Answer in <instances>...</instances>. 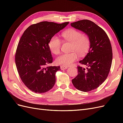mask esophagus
<instances>
[{
  "mask_svg": "<svg viewBox=\"0 0 123 123\" xmlns=\"http://www.w3.org/2000/svg\"><path fill=\"white\" fill-rule=\"evenodd\" d=\"M68 68V67H67V66H61V69L62 70H65L67 69Z\"/></svg>",
  "mask_w": 123,
  "mask_h": 123,
  "instance_id": "obj_1",
  "label": "esophagus"
}]
</instances>
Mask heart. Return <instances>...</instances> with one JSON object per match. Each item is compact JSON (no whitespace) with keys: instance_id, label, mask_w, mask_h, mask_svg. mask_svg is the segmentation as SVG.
<instances>
[{"instance_id":"obj_1","label":"heart","mask_w":123,"mask_h":123,"mask_svg":"<svg viewBox=\"0 0 123 123\" xmlns=\"http://www.w3.org/2000/svg\"><path fill=\"white\" fill-rule=\"evenodd\" d=\"M62 37L70 43H72L71 50L75 51L80 56H83L87 53L90 47V41L87 36L83 35L80 32L74 29H70L62 33ZM62 42L56 36H53L50 39L48 47L52 53L58 54L60 53ZM78 59V55L75 52L71 53H64L56 59L57 64L68 66Z\"/></svg>"}]
</instances>
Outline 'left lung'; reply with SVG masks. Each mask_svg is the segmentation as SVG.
<instances>
[{"label": "left lung", "mask_w": 123, "mask_h": 123, "mask_svg": "<svg viewBox=\"0 0 123 123\" xmlns=\"http://www.w3.org/2000/svg\"><path fill=\"white\" fill-rule=\"evenodd\" d=\"M71 25L85 33L90 41L89 53L79 62L87 68L78 66L77 75L72 80L78 90L88 92L98 88L108 75L112 61V47L106 32L93 21L81 20Z\"/></svg>", "instance_id": "obj_1"}]
</instances>
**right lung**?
<instances>
[{"label": "right lung", "mask_w": 123, "mask_h": 123, "mask_svg": "<svg viewBox=\"0 0 123 123\" xmlns=\"http://www.w3.org/2000/svg\"><path fill=\"white\" fill-rule=\"evenodd\" d=\"M61 24L42 21L25 30L18 44L15 63L22 81L35 93H45L52 88L59 66H47L53 62L48 43L52 37L65 28Z\"/></svg>", "instance_id": "1"}]
</instances>
